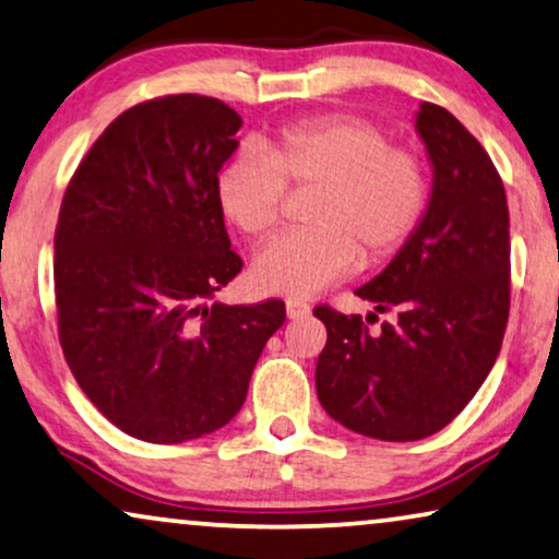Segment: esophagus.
<instances>
[{
	"label": "esophagus",
	"instance_id": "obj_1",
	"mask_svg": "<svg viewBox=\"0 0 559 559\" xmlns=\"http://www.w3.org/2000/svg\"><path fill=\"white\" fill-rule=\"evenodd\" d=\"M285 308H287V318L289 320H300V318H305L310 312V305L308 302H302V300H287L285 302Z\"/></svg>",
	"mask_w": 559,
	"mask_h": 559
}]
</instances>
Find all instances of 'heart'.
Instances as JSON below:
<instances>
[{"instance_id":"1","label":"heart","mask_w":559,"mask_h":559,"mask_svg":"<svg viewBox=\"0 0 559 559\" xmlns=\"http://www.w3.org/2000/svg\"><path fill=\"white\" fill-rule=\"evenodd\" d=\"M287 188L312 190L305 228L272 241L254 259L262 293L308 297L361 264L400 254L430 205V173L417 150L392 144L361 117H318L285 127L221 167L216 195L224 216L251 241L280 226Z\"/></svg>"}]
</instances>
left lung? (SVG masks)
<instances>
[{
    "mask_svg": "<svg viewBox=\"0 0 559 559\" xmlns=\"http://www.w3.org/2000/svg\"><path fill=\"white\" fill-rule=\"evenodd\" d=\"M417 132L435 167L423 224L379 277L356 295L377 312L318 305L328 341L316 389L335 423L366 438L409 442L465 409L501 350L511 305L509 205L480 142L438 104ZM392 314L377 334L366 322Z\"/></svg>",
    "mask_w": 559,
    "mask_h": 559,
    "instance_id": "8db88e82",
    "label": "left lung"
}]
</instances>
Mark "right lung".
<instances>
[{
	"label": "right lung",
	"mask_w": 559,
	"mask_h": 559,
	"mask_svg": "<svg viewBox=\"0 0 559 559\" xmlns=\"http://www.w3.org/2000/svg\"><path fill=\"white\" fill-rule=\"evenodd\" d=\"M241 117L201 94L119 114L68 182L56 226L58 341L83 394L136 440L216 432L247 400L285 302L221 305L241 272L216 195Z\"/></svg>",
	"instance_id": "obj_1"
}]
</instances>
